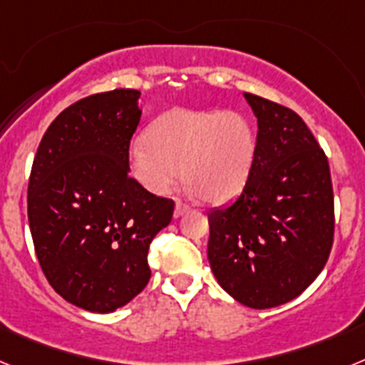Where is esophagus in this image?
Here are the masks:
<instances>
[{
	"label": "esophagus",
	"instance_id": "obj_1",
	"mask_svg": "<svg viewBox=\"0 0 365 365\" xmlns=\"http://www.w3.org/2000/svg\"><path fill=\"white\" fill-rule=\"evenodd\" d=\"M186 212H190V206L182 201L175 202V217H180V215H185Z\"/></svg>",
	"mask_w": 365,
	"mask_h": 365
}]
</instances>
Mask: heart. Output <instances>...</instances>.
I'll return each mask as SVG.
<instances>
[{"label":"heart","mask_w":365,"mask_h":365,"mask_svg":"<svg viewBox=\"0 0 365 365\" xmlns=\"http://www.w3.org/2000/svg\"><path fill=\"white\" fill-rule=\"evenodd\" d=\"M257 151L252 124L237 111L175 108L155 118L133 144L128 170L153 195H168L180 173L190 192L212 205L247 185Z\"/></svg>","instance_id":"obj_1"}]
</instances>
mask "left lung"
<instances>
[{"instance_id": "8db88e82", "label": "left lung", "mask_w": 365, "mask_h": 365, "mask_svg": "<svg viewBox=\"0 0 365 365\" xmlns=\"http://www.w3.org/2000/svg\"><path fill=\"white\" fill-rule=\"evenodd\" d=\"M257 118L252 172L234 202L208 212V261L219 285L252 309L302 294L333 248L327 157L298 113L245 93Z\"/></svg>"}]
</instances>
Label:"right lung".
I'll list each match as a JSON object with an SVG mask.
<instances>
[{
  "label": "right lung",
  "mask_w": 365,
  "mask_h": 365,
  "mask_svg": "<svg viewBox=\"0 0 365 365\" xmlns=\"http://www.w3.org/2000/svg\"><path fill=\"white\" fill-rule=\"evenodd\" d=\"M140 91L113 89L63 109L29 177L32 243L54 291L80 309L113 312L144 291L148 250L175 202L130 177Z\"/></svg>",
  "instance_id": "1"
}]
</instances>
